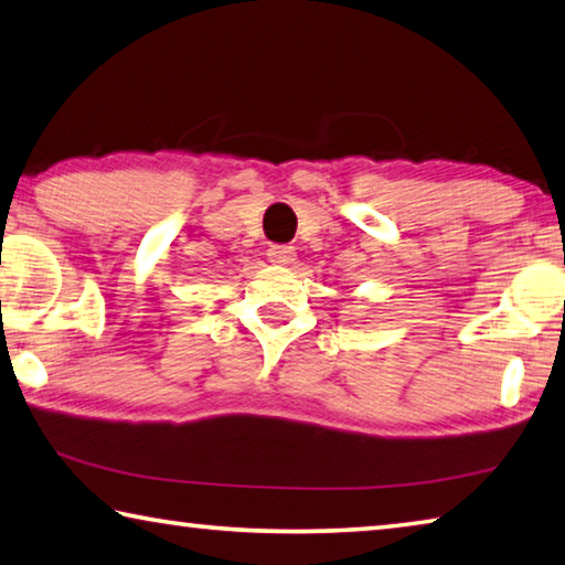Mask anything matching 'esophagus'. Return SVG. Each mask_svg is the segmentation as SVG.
I'll use <instances>...</instances> for the list:
<instances>
[{
  "mask_svg": "<svg viewBox=\"0 0 565 565\" xmlns=\"http://www.w3.org/2000/svg\"><path fill=\"white\" fill-rule=\"evenodd\" d=\"M266 256H269V262L276 266H286V264H294L296 259V248L289 244H271L266 248Z\"/></svg>",
  "mask_w": 565,
  "mask_h": 565,
  "instance_id": "obj_1",
  "label": "esophagus"
}]
</instances>
